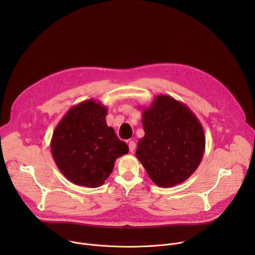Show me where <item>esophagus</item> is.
<instances>
[{"mask_svg":"<svg viewBox=\"0 0 255 255\" xmlns=\"http://www.w3.org/2000/svg\"><path fill=\"white\" fill-rule=\"evenodd\" d=\"M128 146H129L130 152H134L135 149H136V143H135L133 140H131V141H129V143H128Z\"/></svg>","mask_w":255,"mask_h":255,"instance_id":"1","label":"esophagus"}]
</instances>
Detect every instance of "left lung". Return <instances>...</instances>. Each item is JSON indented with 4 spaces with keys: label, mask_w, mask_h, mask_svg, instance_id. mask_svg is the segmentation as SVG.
Masks as SVG:
<instances>
[{
    "label": "left lung",
    "mask_w": 255,
    "mask_h": 255,
    "mask_svg": "<svg viewBox=\"0 0 255 255\" xmlns=\"http://www.w3.org/2000/svg\"><path fill=\"white\" fill-rule=\"evenodd\" d=\"M144 136L136 157L153 183L170 188L184 183L200 165L205 152L203 126L191 109L167 95L142 107Z\"/></svg>",
    "instance_id": "left-lung-1"
}]
</instances>
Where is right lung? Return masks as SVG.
<instances>
[{
	"label": "right lung",
	"instance_id": "right-lung-1",
	"mask_svg": "<svg viewBox=\"0 0 255 255\" xmlns=\"http://www.w3.org/2000/svg\"><path fill=\"white\" fill-rule=\"evenodd\" d=\"M107 107L93 99L71 107L52 134L50 149L60 172L72 184L98 188L111 174L118 157L128 153L106 122Z\"/></svg>",
	"mask_w": 255,
	"mask_h": 255
}]
</instances>
